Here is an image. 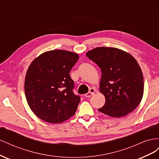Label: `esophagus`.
Listing matches in <instances>:
<instances>
[{
  "instance_id": "34e87169",
  "label": "esophagus",
  "mask_w": 159,
  "mask_h": 159,
  "mask_svg": "<svg viewBox=\"0 0 159 159\" xmlns=\"http://www.w3.org/2000/svg\"><path fill=\"white\" fill-rule=\"evenodd\" d=\"M95 91V90L94 88H90L89 92L87 93L86 94H85V98H89V97H91V95L94 94Z\"/></svg>"
}]
</instances>
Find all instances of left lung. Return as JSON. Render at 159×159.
Here are the masks:
<instances>
[{"label":"left lung","instance_id":"8db88e82","mask_svg":"<svg viewBox=\"0 0 159 159\" xmlns=\"http://www.w3.org/2000/svg\"><path fill=\"white\" fill-rule=\"evenodd\" d=\"M86 56L102 71L99 90L105 103L99 111L121 117L135 109L144 91L143 75L136 60L121 50L108 47L96 48Z\"/></svg>","mask_w":159,"mask_h":159}]
</instances>
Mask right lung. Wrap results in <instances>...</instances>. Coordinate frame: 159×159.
I'll return each mask as SVG.
<instances>
[{"label": "right lung", "mask_w": 159, "mask_h": 159, "mask_svg": "<svg viewBox=\"0 0 159 159\" xmlns=\"http://www.w3.org/2000/svg\"><path fill=\"white\" fill-rule=\"evenodd\" d=\"M78 59L74 52L56 50L44 52L30 65L25 82L26 98L43 121L60 123L75 114L80 96L74 93L70 72Z\"/></svg>", "instance_id": "add662e5"}]
</instances>
